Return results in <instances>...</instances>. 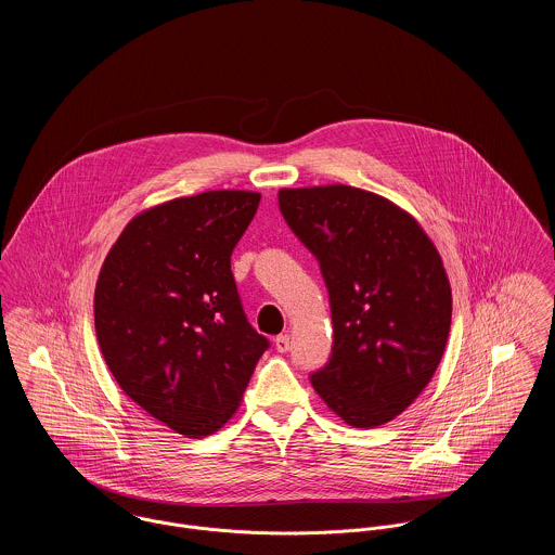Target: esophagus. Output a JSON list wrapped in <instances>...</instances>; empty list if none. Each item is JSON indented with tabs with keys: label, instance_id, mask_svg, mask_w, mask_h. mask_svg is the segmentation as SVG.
<instances>
[{
	"label": "esophagus",
	"instance_id": "34e87169",
	"mask_svg": "<svg viewBox=\"0 0 555 555\" xmlns=\"http://www.w3.org/2000/svg\"><path fill=\"white\" fill-rule=\"evenodd\" d=\"M275 350L278 352H288L291 350V335L288 333L275 337Z\"/></svg>",
	"mask_w": 555,
	"mask_h": 555
}]
</instances>
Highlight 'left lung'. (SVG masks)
I'll list each match as a JSON object with an SVG mask.
<instances>
[{"label": "left lung", "mask_w": 555, "mask_h": 555, "mask_svg": "<svg viewBox=\"0 0 555 555\" xmlns=\"http://www.w3.org/2000/svg\"><path fill=\"white\" fill-rule=\"evenodd\" d=\"M280 211L317 256L333 350L312 387L352 427L403 412L431 380L451 331V284L418 222L350 185L280 190Z\"/></svg>", "instance_id": "left-lung-1"}]
</instances>
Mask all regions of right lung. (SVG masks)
<instances>
[{"instance_id": "right-lung-1", "label": "right lung", "mask_w": 555, "mask_h": 555, "mask_svg": "<svg viewBox=\"0 0 555 555\" xmlns=\"http://www.w3.org/2000/svg\"><path fill=\"white\" fill-rule=\"evenodd\" d=\"M260 194L203 192L139 214L104 258L93 320L124 393L185 438L238 408L269 339L245 318L233 249Z\"/></svg>"}]
</instances>
